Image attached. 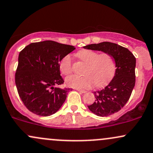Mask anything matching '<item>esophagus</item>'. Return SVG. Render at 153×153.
Here are the masks:
<instances>
[{"instance_id": "34e87169", "label": "esophagus", "mask_w": 153, "mask_h": 153, "mask_svg": "<svg viewBox=\"0 0 153 153\" xmlns=\"http://www.w3.org/2000/svg\"><path fill=\"white\" fill-rule=\"evenodd\" d=\"M76 90L79 91V92H81V93H85V92H87V91H86V90H80V89H76Z\"/></svg>"}]
</instances>
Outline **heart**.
<instances>
[{
  "label": "heart",
  "mask_w": 153,
  "mask_h": 153,
  "mask_svg": "<svg viewBox=\"0 0 153 153\" xmlns=\"http://www.w3.org/2000/svg\"><path fill=\"white\" fill-rule=\"evenodd\" d=\"M79 58L87 64L85 76L71 75L66 77V83L69 87L77 89L91 88L95 84L101 87L113 78L116 72V63L111 54L92 50H84L77 53ZM60 71L63 75H68L72 71V61L70 55H66L60 62Z\"/></svg>",
  "instance_id": "b5f03b06"
}]
</instances>
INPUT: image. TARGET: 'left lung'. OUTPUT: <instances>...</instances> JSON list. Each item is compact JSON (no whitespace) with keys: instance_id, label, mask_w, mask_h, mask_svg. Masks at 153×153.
Returning a JSON list of instances; mask_svg holds the SVG:
<instances>
[{"instance_id":"1","label":"left lung","mask_w":153,"mask_h":153,"mask_svg":"<svg viewBox=\"0 0 153 153\" xmlns=\"http://www.w3.org/2000/svg\"><path fill=\"white\" fill-rule=\"evenodd\" d=\"M84 48L111 54L116 63L113 79L101 90L93 92L95 100L87 105L98 116H108L121 110L127 102L135 85L136 58L126 48L110 42L91 44Z\"/></svg>"}]
</instances>
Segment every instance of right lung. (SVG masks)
<instances>
[{
    "mask_svg": "<svg viewBox=\"0 0 153 153\" xmlns=\"http://www.w3.org/2000/svg\"><path fill=\"white\" fill-rule=\"evenodd\" d=\"M74 50L72 45L46 40L32 42L19 53L15 83L20 98L31 112L48 116L62 106L71 89L56 87L64 82L59 63Z\"/></svg>",
    "mask_w": 153,
    "mask_h": 153,
    "instance_id": "1",
    "label": "right lung"
}]
</instances>
